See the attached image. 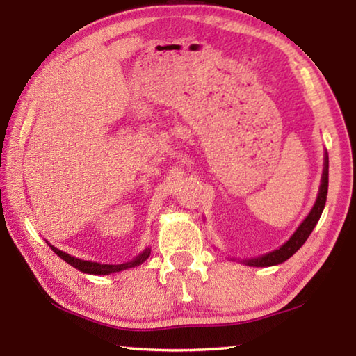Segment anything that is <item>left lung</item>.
<instances>
[{
  "label": "left lung",
  "instance_id": "obj_1",
  "mask_svg": "<svg viewBox=\"0 0 356 356\" xmlns=\"http://www.w3.org/2000/svg\"><path fill=\"white\" fill-rule=\"evenodd\" d=\"M327 193H328V154L325 152L321 188H318L316 204H314V207L311 209L309 215L306 216L303 222L298 226L297 231L293 232V236L289 238L284 245L280 246L278 250L267 252V254L259 256L254 259H246V261H242V262L250 265V267H272V265L282 264L284 261H287L289 257L293 256L295 252H297L301 246H303L306 240H308V237L312 232V229L316 227L318 218H321L323 207H325V202H327Z\"/></svg>",
  "mask_w": 356,
  "mask_h": 356
}]
</instances>
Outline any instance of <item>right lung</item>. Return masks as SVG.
<instances>
[{"label": "right lung", "instance_id": "add662e5", "mask_svg": "<svg viewBox=\"0 0 356 356\" xmlns=\"http://www.w3.org/2000/svg\"><path fill=\"white\" fill-rule=\"evenodd\" d=\"M50 245V243H48ZM50 248L56 252V254L64 259L65 262L72 267H75L76 270H80L83 273H89V275H110V273H116V272H122V270H127L131 267H136V265H141L146 259L150 256V250L146 248L140 256H136L134 261L125 262V264H118V265H110V264H100V262H91V261H83V259H78L67 254L61 250H58L56 246L50 245Z\"/></svg>", "mask_w": 356, "mask_h": 356}]
</instances>
